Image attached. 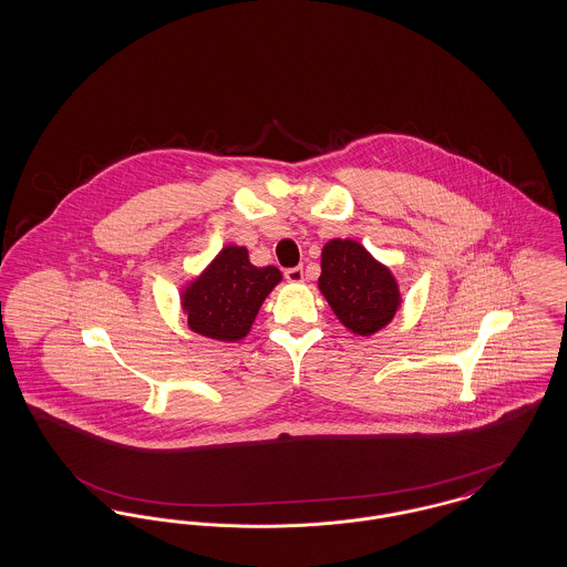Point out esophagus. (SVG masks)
Instances as JSON below:
<instances>
[{"instance_id": "obj_1", "label": "esophagus", "mask_w": 567, "mask_h": 567, "mask_svg": "<svg viewBox=\"0 0 567 567\" xmlns=\"http://www.w3.org/2000/svg\"><path fill=\"white\" fill-rule=\"evenodd\" d=\"M285 278H287L289 282L297 285V282L303 280V270H301V268H291V270L285 271Z\"/></svg>"}]
</instances>
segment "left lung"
I'll list each match as a JSON object with an SVG mask.
<instances>
[{
  "mask_svg": "<svg viewBox=\"0 0 567 567\" xmlns=\"http://www.w3.org/2000/svg\"><path fill=\"white\" fill-rule=\"evenodd\" d=\"M319 291L338 321L354 336H374L402 308L395 274L351 238H333L324 244Z\"/></svg>",
  "mask_w": 567,
  "mask_h": 567,
  "instance_id": "8db88e82",
  "label": "left lung"
}]
</instances>
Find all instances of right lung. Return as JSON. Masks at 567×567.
Listing matches in <instances>:
<instances>
[{"label":"right lung","instance_id":"1","mask_svg":"<svg viewBox=\"0 0 567 567\" xmlns=\"http://www.w3.org/2000/svg\"><path fill=\"white\" fill-rule=\"evenodd\" d=\"M280 280L278 268L252 266L246 246L225 244L204 270L181 287V310L193 333L216 342H240Z\"/></svg>","mask_w":567,"mask_h":567}]
</instances>
